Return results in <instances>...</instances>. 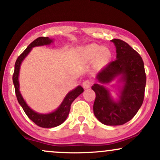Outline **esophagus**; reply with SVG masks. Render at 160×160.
Wrapping results in <instances>:
<instances>
[{
    "label": "esophagus",
    "mask_w": 160,
    "mask_h": 160,
    "mask_svg": "<svg viewBox=\"0 0 160 160\" xmlns=\"http://www.w3.org/2000/svg\"><path fill=\"white\" fill-rule=\"evenodd\" d=\"M92 82L91 80H85L83 82H82V86H83L84 89H88L91 86Z\"/></svg>",
    "instance_id": "1"
}]
</instances>
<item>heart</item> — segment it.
Masks as SVG:
<instances>
[{"label": "heart", "mask_w": 160, "mask_h": 160, "mask_svg": "<svg viewBox=\"0 0 160 160\" xmlns=\"http://www.w3.org/2000/svg\"><path fill=\"white\" fill-rule=\"evenodd\" d=\"M84 53L89 58L96 57L97 63L100 65L107 64L111 58V52L109 49L107 47H102L96 43L86 46L84 49Z\"/></svg>", "instance_id": "obj_1"}]
</instances>
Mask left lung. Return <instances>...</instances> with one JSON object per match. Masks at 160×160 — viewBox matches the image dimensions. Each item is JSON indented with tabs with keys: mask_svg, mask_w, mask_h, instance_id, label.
I'll return each instance as SVG.
<instances>
[{
	"mask_svg": "<svg viewBox=\"0 0 160 160\" xmlns=\"http://www.w3.org/2000/svg\"><path fill=\"white\" fill-rule=\"evenodd\" d=\"M117 49V59L110 62L97 75L102 83H108L122 75L125 82L119 102L111 98L103 86L94 84L95 92L93 112L102 123L107 126L123 125L135 117L144 98L146 74L140 55L127 43L120 39L111 40Z\"/></svg>",
	"mask_w": 160,
	"mask_h": 160,
	"instance_id": "obj_1",
	"label": "left lung"
}]
</instances>
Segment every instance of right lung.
I'll use <instances>...</instances> for the list:
<instances>
[{
  "label": "right lung",
  "mask_w": 160,
  "mask_h": 160,
  "mask_svg": "<svg viewBox=\"0 0 160 160\" xmlns=\"http://www.w3.org/2000/svg\"><path fill=\"white\" fill-rule=\"evenodd\" d=\"M52 42V40L49 39L47 37V38H45V37H40V38L34 40L32 43H31L28 45V47L24 50V52L16 59L15 63V69H14V73L13 75H12V82H13L14 86H15L16 95L19 104L22 106V108L25 113H26L28 117L31 120L33 121L37 126L42 128L56 127V126H59L62 122H65V120L67 119L68 116L69 114L71 103L74 102V100H75L77 97L79 96L83 92L82 87H81L80 86H78L76 89L70 92L68 94L66 95L63 102H62L60 107L56 111L49 113V114H40V113H36V112L32 111L27 105V104L25 103V102L24 101L22 96L21 93H20L19 90V84L18 77H19L20 65H21L22 62L23 61L24 58H25V56L32 50V47H37V46L47 45L51 43Z\"/></svg>",
  "instance_id": "right-lung-1"
}]
</instances>
